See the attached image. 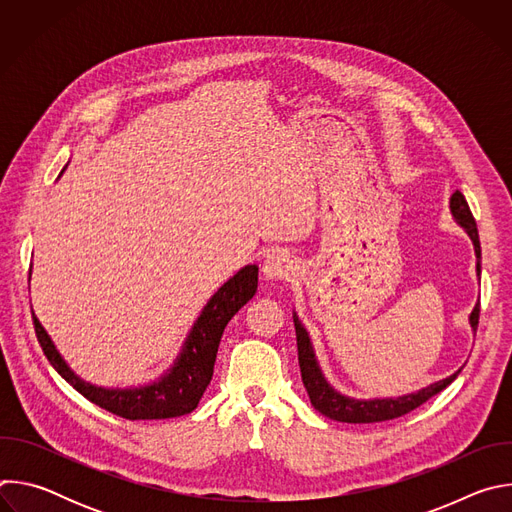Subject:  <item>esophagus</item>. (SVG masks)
I'll list each match as a JSON object with an SVG mask.
<instances>
[{
	"instance_id": "1",
	"label": "esophagus",
	"mask_w": 512,
	"mask_h": 512,
	"mask_svg": "<svg viewBox=\"0 0 512 512\" xmlns=\"http://www.w3.org/2000/svg\"><path fill=\"white\" fill-rule=\"evenodd\" d=\"M261 271L267 279H275V281L287 279L291 273H294V261L289 259L287 253H273L265 259Z\"/></svg>"
}]
</instances>
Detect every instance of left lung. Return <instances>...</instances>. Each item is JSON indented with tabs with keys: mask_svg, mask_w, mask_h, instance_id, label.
<instances>
[{
	"mask_svg": "<svg viewBox=\"0 0 512 512\" xmlns=\"http://www.w3.org/2000/svg\"><path fill=\"white\" fill-rule=\"evenodd\" d=\"M450 208L456 221L466 229V233L470 235L472 243H474V251L476 257L480 259V239H478V229H476V221L470 212V206L464 198V194L460 190H456L452 194L450 200ZM476 271L480 275V261L476 263ZM478 318H480V302L474 306L472 314H470V324L476 330L478 328ZM294 326H296V338H298V360H300V371H302V381L304 387L308 391V397L312 401V405L326 417L334 419V421H342V423H377V421H387V419H395L401 417L413 409H417L419 405H423L427 399H431L433 395H437L440 391H444L458 375L454 373L452 377L437 381L417 393L405 395V397H397V399H373V401H358V399H350L340 395L338 391H334L326 379L322 377V371L316 362L310 338L306 328L302 326V322L298 320V316L294 314Z\"/></svg>",
	"mask_w": 512,
	"mask_h": 512,
	"instance_id": "left-lung-1",
	"label": "left lung"
}]
</instances>
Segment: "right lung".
I'll return each mask as SVG.
<instances>
[{
    "label": "right lung",
    "instance_id": "right-lung-1",
    "mask_svg": "<svg viewBox=\"0 0 512 512\" xmlns=\"http://www.w3.org/2000/svg\"><path fill=\"white\" fill-rule=\"evenodd\" d=\"M257 271V265H247L216 291L210 302L204 306L200 318L196 320L172 371L164 379L148 387L113 391L89 385L68 369V364L54 348L50 336L32 314L34 330L46 358L58 371V375L101 409L129 421L186 415L196 409L202 393L212 379L218 342H221L225 326L255 296Z\"/></svg>",
    "mask_w": 512,
    "mask_h": 512
}]
</instances>
